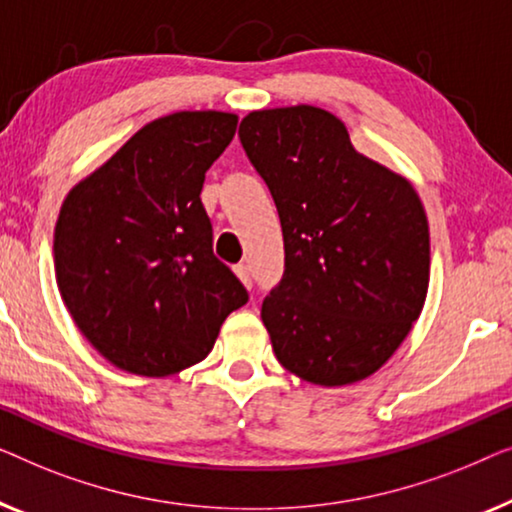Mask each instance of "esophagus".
Masks as SVG:
<instances>
[{
	"label": "esophagus",
	"instance_id": "esophagus-1",
	"mask_svg": "<svg viewBox=\"0 0 512 512\" xmlns=\"http://www.w3.org/2000/svg\"><path fill=\"white\" fill-rule=\"evenodd\" d=\"M234 273H236V278H239L246 287L253 285V276H250V266L248 264H236Z\"/></svg>",
	"mask_w": 512,
	"mask_h": 512
}]
</instances>
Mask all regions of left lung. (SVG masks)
<instances>
[{
	"mask_svg": "<svg viewBox=\"0 0 512 512\" xmlns=\"http://www.w3.org/2000/svg\"><path fill=\"white\" fill-rule=\"evenodd\" d=\"M243 148L269 185L285 273L262 304L273 352L322 387L387 364L429 290V222L413 183L352 146L320 106L250 111Z\"/></svg>",
	"mask_w": 512,
	"mask_h": 512,
	"instance_id": "left-lung-1",
	"label": "left lung"
}]
</instances>
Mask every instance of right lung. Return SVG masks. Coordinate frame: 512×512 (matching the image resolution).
I'll list each match as a JSON object with an SVG mask.
<instances>
[{
    "mask_svg": "<svg viewBox=\"0 0 512 512\" xmlns=\"http://www.w3.org/2000/svg\"><path fill=\"white\" fill-rule=\"evenodd\" d=\"M239 115L178 111L143 125L78 181L55 225V280L92 348L115 369L164 378L213 350L246 287L213 255L199 194Z\"/></svg>",
    "mask_w": 512,
    "mask_h": 512,
    "instance_id": "1",
    "label": "right lung"
}]
</instances>
